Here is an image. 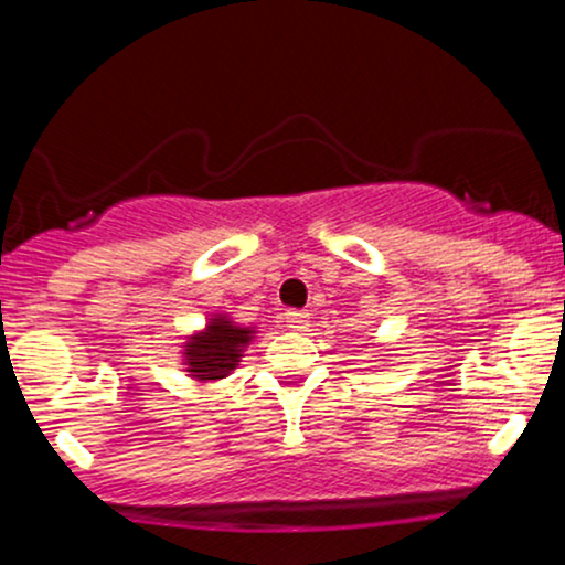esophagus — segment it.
Instances as JSON below:
<instances>
[{"instance_id":"obj_1","label":"esophagus","mask_w":565,"mask_h":565,"mask_svg":"<svg viewBox=\"0 0 565 565\" xmlns=\"http://www.w3.org/2000/svg\"><path fill=\"white\" fill-rule=\"evenodd\" d=\"M284 321H287L291 332H305L310 323V316L305 313V310H287V313H284Z\"/></svg>"}]
</instances>
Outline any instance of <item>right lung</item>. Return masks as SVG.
I'll list each match as a JSON object with an SVG mask.
<instances>
[{
	"label": "right lung",
	"mask_w": 565,
	"mask_h": 565,
	"mask_svg": "<svg viewBox=\"0 0 565 565\" xmlns=\"http://www.w3.org/2000/svg\"><path fill=\"white\" fill-rule=\"evenodd\" d=\"M252 329L233 327L228 319L217 316L201 334H193L185 345L188 372L196 380H220L238 364L242 348L249 342Z\"/></svg>",
	"instance_id": "1"
}]
</instances>
